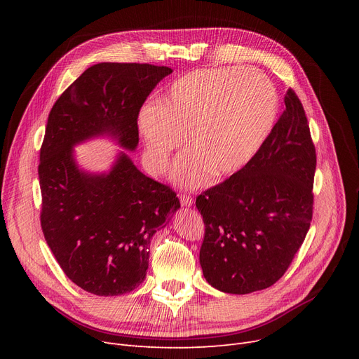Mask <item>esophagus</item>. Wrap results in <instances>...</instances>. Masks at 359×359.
<instances>
[{"instance_id":"obj_1","label":"esophagus","mask_w":359,"mask_h":359,"mask_svg":"<svg viewBox=\"0 0 359 359\" xmlns=\"http://www.w3.org/2000/svg\"><path fill=\"white\" fill-rule=\"evenodd\" d=\"M179 199H180V203H182L183 208H189V206L194 203V199H192V196L186 195V194H182V195H179Z\"/></svg>"}]
</instances>
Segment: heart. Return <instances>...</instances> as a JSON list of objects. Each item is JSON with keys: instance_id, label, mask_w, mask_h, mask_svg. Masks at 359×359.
Wrapping results in <instances>:
<instances>
[{"instance_id": "obj_1", "label": "heart", "mask_w": 359, "mask_h": 359, "mask_svg": "<svg viewBox=\"0 0 359 359\" xmlns=\"http://www.w3.org/2000/svg\"><path fill=\"white\" fill-rule=\"evenodd\" d=\"M278 94L255 68L198 69L172 84L160 102L145 103L137 125L145 144V163L163 173L172 153L186 141L194 147L177 158L173 180L186 187L214 175H233L246 165L273 126Z\"/></svg>"}]
</instances>
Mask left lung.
Listing matches in <instances>:
<instances>
[{"instance_id": "obj_1", "label": "left lung", "mask_w": 359, "mask_h": 359, "mask_svg": "<svg viewBox=\"0 0 359 359\" xmlns=\"http://www.w3.org/2000/svg\"><path fill=\"white\" fill-rule=\"evenodd\" d=\"M284 102V113L253 158L196 198L205 224L202 272L222 292L241 295L273 285L310 229L316 149L294 90Z\"/></svg>"}]
</instances>
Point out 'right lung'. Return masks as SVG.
<instances>
[{
    "label": "right lung",
    "mask_w": 359,
    "mask_h": 359,
    "mask_svg": "<svg viewBox=\"0 0 359 359\" xmlns=\"http://www.w3.org/2000/svg\"><path fill=\"white\" fill-rule=\"evenodd\" d=\"M168 67L100 62L55 102L41 148V225L64 273L102 297L134 291L145 279L151 237L180 208L176 194L141 173L126 151L109 172L77 164L74 147L107 137L135 151L137 118Z\"/></svg>",
    "instance_id": "1"
}]
</instances>
